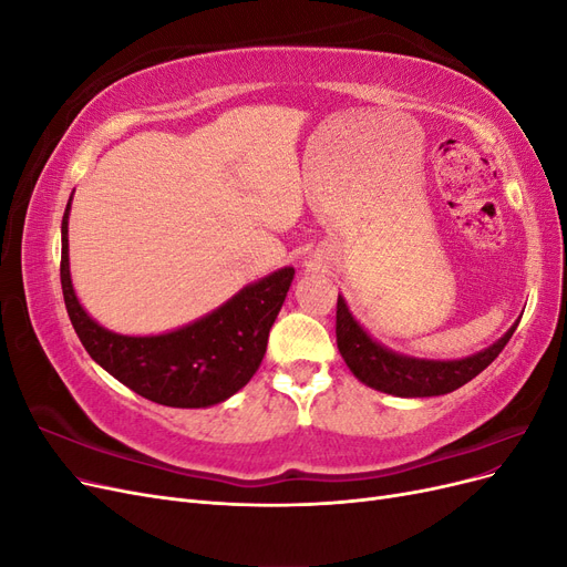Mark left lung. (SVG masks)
<instances>
[{"instance_id": "8db88e82", "label": "left lung", "mask_w": 567, "mask_h": 567, "mask_svg": "<svg viewBox=\"0 0 567 567\" xmlns=\"http://www.w3.org/2000/svg\"><path fill=\"white\" fill-rule=\"evenodd\" d=\"M516 326L492 348L473 357L456 359V362H427V359H411L385 350L352 319L346 300L338 298L336 307L338 350L350 371L369 388L398 394V398H433V394H447L466 385L499 357Z\"/></svg>"}]
</instances>
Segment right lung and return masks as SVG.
Masks as SVG:
<instances>
[{"instance_id":"right-lung-1","label":"right lung","mask_w":567,"mask_h":567,"mask_svg":"<svg viewBox=\"0 0 567 567\" xmlns=\"http://www.w3.org/2000/svg\"><path fill=\"white\" fill-rule=\"evenodd\" d=\"M68 210L61 225V288L73 329L96 364L142 398L179 409L225 402L241 390L260 367L267 338L286 293L293 267L269 274L221 305L213 315L165 336H117L82 310L68 269Z\"/></svg>"}]
</instances>
